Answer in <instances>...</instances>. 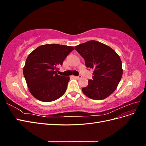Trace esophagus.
<instances>
[{"mask_svg": "<svg viewBox=\"0 0 146 146\" xmlns=\"http://www.w3.org/2000/svg\"><path fill=\"white\" fill-rule=\"evenodd\" d=\"M75 78H77V79H79V78H81L82 76H74Z\"/></svg>", "mask_w": 146, "mask_h": 146, "instance_id": "obj_1", "label": "esophagus"}]
</instances>
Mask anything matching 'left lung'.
<instances>
[{"label": "left lung", "mask_w": 146, "mask_h": 146, "mask_svg": "<svg viewBox=\"0 0 146 146\" xmlns=\"http://www.w3.org/2000/svg\"><path fill=\"white\" fill-rule=\"evenodd\" d=\"M87 68L93 69L92 80L82 88L88 98L103 100L116 90L122 76V61L117 53L108 46L91 40L75 46Z\"/></svg>", "instance_id": "left-lung-1"}]
</instances>
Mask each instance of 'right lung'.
I'll return each mask as SVG.
<instances>
[{"label": "right lung", "instance_id": "1", "mask_svg": "<svg viewBox=\"0 0 146 146\" xmlns=\"http://www.w3.org/2000/svg\"><path fill=\"white\" fill-rule=\"evenodd\" d=\"M74 48L58 44L38 47L29 55L23 74L29 90L36 99L49 102L62 96L66 91L69 77L57 74L58 66Z\"/></svg>", "mask_w": 146, "mask_h": 146}]
</instances>
